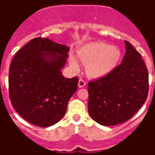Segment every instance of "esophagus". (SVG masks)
<instances>
[{
	"mask_svg": "<svg viewBox=\"0 0 155 155\" xmlns=\"http://www.w3.org/2000/svg\"><path fill=\"white\" fill-rule=\"evenodd\" d=\"M78 85H79V87H85V85H86V82H85V80H84L83 79H80V80H79V84H78Z\"/></svg>",
	"mask_w": 155,
	"mask_h": 155,
	"instance_id": "esophagus-1",
	"label": "esophagus"
}]
</instances>
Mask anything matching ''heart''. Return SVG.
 Returning a JSON list of instances; mask_svg holds the SVG:
<instances>
[{
	"label": "heart",
	"instance_id": "obj_1",
	"mask_svg": "<svg viewBox=\"0 0 155 155\" xmlns=\"http://www.w3.org/2000/svg\"><path fill=\"white\" fill-rule=\"evenodd\" d=\"M78 57L87 65L86 71L90 77L101 78L115 69L121 58V52L118 47L109 46L106 42H95L81 47L78 51ZM70 65L75 70L80 68L73 56L70 57Z\"/></svg>",
	"mask_w": 155,
	"mask_h": 155
}]
</instances>
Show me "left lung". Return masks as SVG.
I'll list each match as a JSON object with an SVG mask.
<instances>
[{
	"mask_svg": "<svg viewBox=\"0 0 155 155\" xmlns=\"http://www.w3.org/2000/svg\"><path fill=\"white\" fill-rule=\"evenodd\" d=\"M122 63L105 76L88 83V113L100 125L127 121L147 101L148 71L142 55L128 41Z\"/></svg>",
	"mask_w": 155,
	"mask_h": 155,
	"instance_id": "1",
	"label": "left lung"
}]
</instances>
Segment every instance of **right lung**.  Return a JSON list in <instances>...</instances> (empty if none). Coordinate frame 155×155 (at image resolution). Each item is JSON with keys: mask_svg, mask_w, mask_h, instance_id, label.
<instances>
[{"mask_svg": "<svg viewBox=\"0 0 155 155\" xmlns=\"http://www.w3.org/2000/svg\"><path fill=\"white\" fill-rule=\"evenodd\" d=\"M69 47L35 38L17 52L9 67L8 94L13 108L33 125L49 127L65 115L78 77L68 79L61 69Z\"/></svg>", "mask_w": 155, "mask_h": 155, "instance_id": "add662e5", "label": "right lung"}]
</instances>
